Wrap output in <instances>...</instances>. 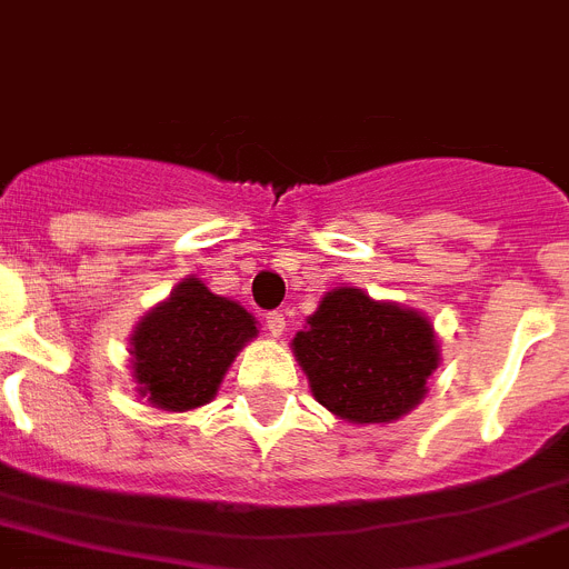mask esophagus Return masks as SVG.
I'll return each mask as SVG.
<instances>
[{
	"label": "esophagus",
	"instance_id": "1",
	"mask_svg": "<svg viewBox=\"0 0 569 569\" xmlns=\"http://www.w3.org/2000/svg\"><path fill=\"white\" fill-rule=\"evenodd\" d=\"M264 325L267 331L273 333V337H281V333L288 331V322H284V313H279V310H270L264 317Z\"/></svg>",
	"mask_w": 569,
	"mask_h": 569
}]
</instances>
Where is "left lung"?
I'll return each instance as SVG.
<instances>
[{"label":"left lung","instance_id":"obj_1","mask_svg":"<svg viewBox=\"0 0 569 569\" xmlns=\"http://www.w3.org/2000/svg\"><path fill=\"white\" fill-rule=\"evenodd\" d=\"M290 348L317 402L353 426H386L409 415L440 366L426 313L359 288L328 290Z\"/></svg>","mask_w":569,"mask_h":569}]
</instances>
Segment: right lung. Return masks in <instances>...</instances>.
<instances>
[{"mask_svg":"<svg viewBox=\"0 0 569 569\" xmlns=\"http://www.w3.org/2000/svg\"><path fill=\"white\" fill-rule=\"evenodd\" d=\"M256 317L201 279H183L129 337L134 391L152 409L192 411L218 395L232 359L259 337Z\"/></svg>","mask_w":569,"mask_h":569,"instance_id":"1","label":"right lung"}]
</instances>
